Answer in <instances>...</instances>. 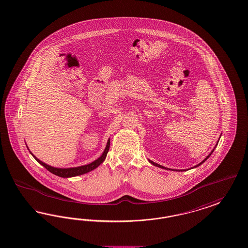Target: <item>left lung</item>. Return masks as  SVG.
<instances>
[{"mask_svg": "<svg viewBox=\"0 0 248 248\" xmlns=\"http://www.w3.org/2000/svg\"><path fill=\"white\" fill-rule=\"evenodd\" d=\"M216 146H217V145H216ZM214 149H215V148H214ZM214 149H213V150H212V152H211V154H210V155H209L207 156V157H206V158H205V159H204V160H203V161H202V163H201V164H199V165H196V166H194V167H197V166H199V165H202V164H203V163H204V162H205V161H206V160H207V159H208V158H209V157H210V156L211 155V154H212V153H213V151H214ZM149 162H150V163H151V164H152V165H155V166H157V167H160V168H163V169H168V168H165V167H164V166H162V165H158V164H156V163H155V162H153V161H151V160H149ZM169 170H170V169H169ZM181 171H182V170H181Z\"/></svg>", "mask_w": 248, "mask_h": 248, "instance_id": "8db88e82", "label": "left lung"}]
</instances>
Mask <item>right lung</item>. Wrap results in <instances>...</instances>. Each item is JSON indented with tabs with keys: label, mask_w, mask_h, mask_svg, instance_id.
Here are the masks:
<instances>
[{
	"label": "right lung",
	"mask_w": 248,
	"mask_h": 248,
	"mask_svg": "<svg viewBox=\"0 0 248 248\" xmlns=\"http://www.w3.org/2000/svg\"><path fill=\"white\" fill-rule=\"evenodd\" d=\"M109 146H110V140H108L107 147H106L103 155L97 160L93 161V163L89 164V165H83V166H79V167H74V168H55V167L49 166V165H46L45 163L41 162L40 160L37 159V157H35V156L34 157L40 165H43L46 170L49 171L50 173L56 174L58 176H61V177H72V176H76V175L88 173L93 169H95L98 165H101L102 163L105 161L106 157H107V155H108V150H109Z\"/></svg>",
	"instance_id": "add662e5"
}]
</instances>
